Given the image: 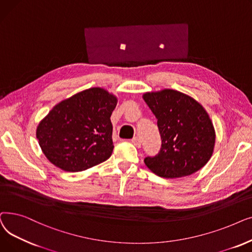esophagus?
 Wrapping results in <instances>:
<instances>
[{
  "label": "esophagus",
  "mask_w": 252,
  "mask_h": 252,
  "mask_svg": "<svg viewBox=\"0 0 252 252\" xmlns=\"http://www.w3.org/2000/svg\"><path fill=\"white\" fill-rule=\"evenodd\" d=\"M132 143L136 148H140L141 147V140L138 137H133L132 138Z\"/></svg>",
  "instance_id": "34e87169"
}]
</instances>
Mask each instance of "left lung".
I'll return each mask as SVG.
<instances>
[{
    "label": "left lung",
    "mask_w": 252,
    "mask_h": 252,
    "mask_svg": "<svg viewBox=\"0 0 252 252\" xmlns=\"http://www.w3.org/2000/svg\"><path fill=\"white\" fill-rule=\"evenodd\" d=\"M153 114L162 139L161 150L145 164L165 178L188 176L210 160L215 131L209 115L197 100L173 89L142 95Z\"/></svg>",
    "instance_id": "1"
}]
</instances>
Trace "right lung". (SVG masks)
<instances>
[{
    "instance_id": "add662e5",
    "label": "right lung",
    "mask_w": 252,
    "mask_h": 252,
    "mask_svg": "<svg viewBox=\"0 0 252 252\" xmlns=\"http://www.w3.org/2000/svg\"><path fill=\"white\" fill-rule=\"evenodd\" d=\"M118 99L103 88L81 91L57 103L37 127L42 152L67 172L84 171L111 157V116Z\"/></svg>"
}]
</instances>
